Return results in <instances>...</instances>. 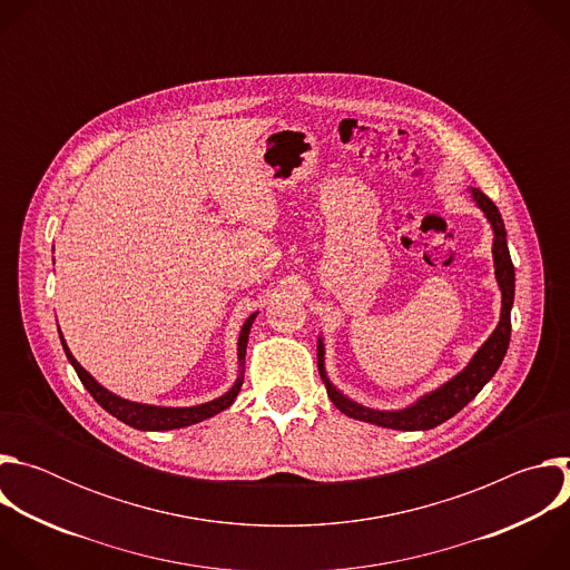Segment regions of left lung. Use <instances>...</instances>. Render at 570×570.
I'll return each mask as SVG.
<instances>
[{"instance_id": "left-lung-1", "label": "left lung", "mask_w": 570, "mask_h": 570, "mask_svg": "<svg viewBox=\"0 0 570 570\" xmlns=\"http://www.w3.org/2000/svg\"><path fill=\"white\" fill-rule=\"evenodd\" d=\"M469 194L473 203L480 207V212L484 214V218L490 220L494 232V243H492L494 275L501 288V320L497 324V330L480 345V350L471 356L464 370H460L453 379L422 394L415 403L405 405V409H399V411L367 409V405L343 394L327 376V367H324V343L322 338H317V370H320L322 383L327 387V394L334 401L336 409L347 417L376 424L383 429H394V431H429L451 420L455 413H460L501 367L508 354L510 334H512L510 313L514 304V266L508 250V232H505V223L501 218L499 207L475 187H469Z\"/></svg>"}]
</instances>
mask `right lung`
Segmentation results:
<instances>
[{
  "instance_id": "right-lung-1",
  "label": "right lung",
  "mask_w": 570,
  "mask_h": 570,
  "mask_svg": "<svg viewBox=\"0 0 570 570\" xmlns=\"http://www.w3.org/2000/svg\"><path fill=\"white\" fill-rule=\"evenodd\" d=\"M257 313H253L246 322H243L240 327V334H238V343H236V356H238V376L234 381V385L220 394L218 399H212L207 403H198V405H187V409H171V405H153V403H137V401H130V399H124L115 392H110L108 387H104L83 365H80L60 330V343H62V350H65V356L67 361L71 363V367L76 370L80 383L86 385V390L95 396V401L101 405L104 411H108L112 417H117L119 422L137 429V431H174V429H185V426H191V424H198L203 420H209L214 415H218L220 411L229 409V405L234 403L236 394L240 392V385H243V372H246V347H248V336H250V327L255 322Z\"/></svg>"
}]
</instances>
